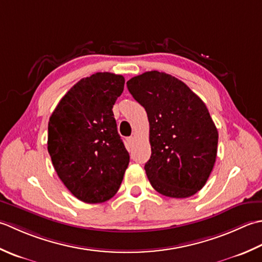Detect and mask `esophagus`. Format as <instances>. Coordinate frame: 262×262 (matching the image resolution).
Masks as SVG:
<instances>
[{
	"label": "esophagus",
	"mask_w": 262,
	"mask_h": 262,
	"mask_svg": "<svg viewBox=\"0 0 262 262\" xmlns=\"http://www.w3.org/2000/svg\"><path fill=\"white\" fill-rule=\"evenodd\" d=\"M126 142H127V145L129 146H132L133 145V142H135V137H129L126 139Z\"/></svg>",
	"instance_id": "obj_1"
}]
</instances>
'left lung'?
<instances>
[{
	"instance_id": "8db88e82",
	"label": "left lung",
	"mask_w": 262,
	"mask_h": 262,
	"mask_svg": "<svg viewBox=\"0 0 262 262\" xmlns=\"http://www.w3.org/2000/svg\"><path fill=\"white\" fill-rule=\"evenodd\" d=\"M126 86L147 112L151 156L145 169L151 186L169 198L195 194L217 156L218 131L207 106L184 82L165 72H145Z\"/></svg>"
}]
</instances>
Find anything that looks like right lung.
I'll return each mask as SVG.
<instances>
[{"label": "right lung", "mask_w": 262, "mask_h": 262, "mask_svg": "<svg viewBox=\"0 0 262 262\" xmlns=\"http://www.w3.org/2000/svg\"><path fill=\"white\" fill-rule=\"evenodd\" d=\"M124 82L123 76L110 72L83 78L50 117L47 149L53 166L68 190L87 204L114 196L130 162L112 111Z\"/></svg>", "instance_id": "right-lung-1"}]
</instances>
